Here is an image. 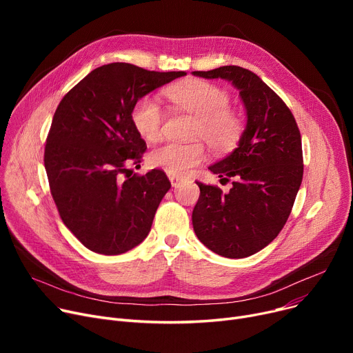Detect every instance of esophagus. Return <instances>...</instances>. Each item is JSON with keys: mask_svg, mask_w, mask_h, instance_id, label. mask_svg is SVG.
Segmentation results:
<instances>
[{"mask_svg": "<svg viewBox=\"0 0 353 353\" xmlns=\"http://www.w3.org/2000/svg\"><path fill=\"white\" fill-rule=\"evenodd\" d=\"M169 179H170V183H172L173 188H177L179 184L183 181V179H180V177H177V176H170V174H169Z\"/></svg>", "mask_w": 353, "mask_h": 353, "instance_id": "esophagus-1", "label": "esophagus"}]
</instances>
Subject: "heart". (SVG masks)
<instances>
[{
    "mask_svg": "<svg viewBox=\"0 0 353 353\" xmlns=\"http://www.w3.org/2000/svg\"><path fill=\"white\" fill-rule=\"evenodd\" d=\"M177 108L196 119L192 139L205 140L216 153H228L237 145L245 132V123L237 111L229 107L230 96L223 88L208 81H188L167 91ZM136 132L147 141H157L163 132V110L154 99L143 97L132 110ZM206 157L200 141L165 143L148 154V164L167 174L188 176Z\"/></svg>",
    "mask_w": 353,
    "mask_h": 353,
    "instance_id": "b5f03b06",
    "label": "heart"
}]
</instances>
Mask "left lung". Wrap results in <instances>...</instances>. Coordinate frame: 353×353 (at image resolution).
<instances>
[{
	"instance_id": "left-lung-1",
	"label": "left lung",
	"mask_w": 353,
	"mask_h": 353,
	"mask_svg": "<svg viewBox=\"0 0 353 353\" xmlns=\"http://www.w3.org/2000/svg\"><path fill=\"white\" fill-rule=\"evenodd\" d=\"M193 74L230 81L248 113L237 148L209 167L233 186L223 193L196 181L200 196L193 229L212 252L248 257L266 248L286 225L303 177L301 132L285 101L250 70L223 65Z\"/></svg>"
}]
</instances>
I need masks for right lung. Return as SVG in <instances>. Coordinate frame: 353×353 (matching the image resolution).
Segmentation results:
<instances>
[{
	"mask_svg": "<svg viewBox=\"0 0 353 353\" xmlns=\"http://www.w3.org/2000/svg\"><path fill=\"white\" fill-rule=\"evenodd\" d=\"M183 76L105 64L74 85L55 110L44 150L50 192L63 223L91 252L121 254L150 232L172 184L159 169L128 170L147 150L132 110L139 99Z\"/></svg>",
	"mask_w": 353,
	"mask_h": 353,
	"instance_id": "obj_1",
	"label": "right lung"
}]
</instances>
